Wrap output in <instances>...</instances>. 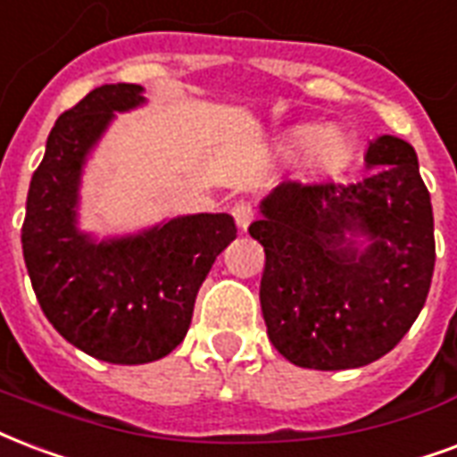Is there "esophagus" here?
<instances>
[{"label":"esophagus","instance_id":"1","mask_svg":"<svg viewBox=\"0 0 457 457\" xmlns=\"http://www.w3.org/2000/svg\"><path fill=\"white\" fill-rule=\"evenodd\" d=\"M232 215H235V222L239 225L242 229H246L252 225L253 220V208L252 204H246V201H239V204L232 208Z\"/></svg>","mask_w":457,"mask_h":457}]
</instances>
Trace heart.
I'll list each match as a JSON object with an SVG mask.
<instances>
[{"instance_id":"1","label":"heart","mask_w":457,"mask_h":457,"mask_svg":"<svg viewBox=\"0 0 457 457\" xmlns=\"http://www.w3.org/2000/svg\"><path fill=\"white\" fill-rule=\"evenodd\" d=\"M295 148H299V151L313 148L319 162H333V160L340 155V144H337V138H333V136H323V131H319L316 127H306L302 129V131H297V136H295Z\"/></svg>"}]
</instances>
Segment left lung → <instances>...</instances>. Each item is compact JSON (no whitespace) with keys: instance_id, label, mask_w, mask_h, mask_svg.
Here are the masks:
<instances>
[{"instance_id":"obj_1","label":"left lung","mask_w":457,"mask_h":457,"mask_svg":"<svg viewBox=\"0 0 457 457\" xmlns=\"http://www.w3.org/2000/svg\"><path fill=\"white\" fill-rule=\"evenodd\" d=\"M354 184H278L249 235L266 252L261 312L285 360L357 369L403 340L434 275V211L417 153L378 136ZM365 246H356V237Z\"/></svg>"}]
</instances>
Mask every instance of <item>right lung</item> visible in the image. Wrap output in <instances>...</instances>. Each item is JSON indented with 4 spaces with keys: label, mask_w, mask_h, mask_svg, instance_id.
<instances>
[{
    "label": "right lung",
    "mask_w": 457,
    "mask_h": 457,
    "mask_svg": "<svg viewBox=\"0 0 457 457\" xmlns=\"http://www.w3.org/2000/svg\"><path fill=\"white\" fill-rule=\"evenodd\" d=\"M136 83H107L66 110L33 172L21 229L35 297L64 340L110 364L165 357L189 330L198 287L237 237L232 215L198 213L97 242L79 229L83 165L114 112L144 104Z\"/></svg>",
    "instance_id": "1"
}]
</instances>
